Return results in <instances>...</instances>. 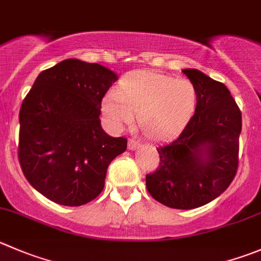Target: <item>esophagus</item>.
I'll return each instance as SVG.
<instances>
[{"label": "esophagus", "mask_w": 261, "mask_h": 261, "mask_svg": "<svg viewBox=\"0 0 261 261\" xmlns=\"http://www.w3.org/2000/svg\"><path fill=\"white\" fill-rule=\"evenodd\" d=\"M127 146H128V149H130V150H135V149H138L139 146H140V143H139V141H136V140H134V139H131V140H128Z\"/></svg>", "instance_id": "1"}]
</instances>
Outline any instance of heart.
I'll use <instances>...</instances> for the list:
<instances>
[{
    "instance_id": "obj_1",
    "label": "heart",
    "mask_w": 261,
    "mask_h": 261,
    "mask_svg": "<svg viewBox=\"0 0 261 261\" xmlns=\"http://www.w3.org/2000/svg\"><path fill=\"white\" fill-rule=\"evenodd\" d=\"M198 88L191 80L155 71H134L105 95L100 111L113 130H122L138 115L139 127L151 139H167L189 123L198 106Z\"/></svg>"
}]
</instances>
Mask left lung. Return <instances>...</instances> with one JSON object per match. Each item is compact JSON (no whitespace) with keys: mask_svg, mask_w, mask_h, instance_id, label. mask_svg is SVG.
Listing matches in <instances>:
<instances>
[{"mask_svg":"<svg viewBox=\"0 0 261 261\" xmlns=\"http://www.w3.org/2000/svg\"><path fill=\"white\" fill-rule=\"evenodd\" d=\"M198 88V106L179 136L156 148L159 166L146 189L173 209H194L217 199L239 167L241 111L227 87L196 69L182 70Z\"/></svg>","mask_w":261,"mask_h":261,"instance_id":"obj_1","label":"left lung"}]
</instances>
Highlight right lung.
Segmentation results:
<instances>
[{"mask_svg":"<svg viewBox=\"0 0 261 261\" xmlns=\"http://www.w3.org/2000/svg\"><path fill=\"white\" fill-rule=\"evenodd\" d=\"M117 74L99 63L61 61L38 75L20 108L19 162L53 203L79 206L102 192L111 162L127 148L100 126V105Z\"/></svg>","mask_w":261,"mask_h":261,"instance_id":"right-lung-1","label":"right lung"}]
</instances>
